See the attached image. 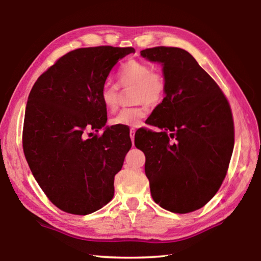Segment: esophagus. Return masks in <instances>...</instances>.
<instances>
[{
  "label": "esophagus",
  "instance_id": "1",
  "mask_svg": "<svg viewBox=\"0 0 261 261\" xmlns=\"http://www.w3.org/2000/svg\"><path fill=\"white\" fill-rule=\"evenodd\" d=\"M135 135H136V129H135V127H131V129H130V138H131L132 144H134V140H135Z\"/></svg>",
  "mask_w": 261,
  "mask_h": 261
}]
</instances>
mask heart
Instances as JSON below:
<instances>
[{
	"mask_svg": "<svg viewBox=\"0 0 261 261\" xmlns=\"http://www.w3.org/2000/svg\"><path fill=\"white\" fill-rule=\"evenodd\" d=\"M120 87H132V103L135 106L120 111L111 119L112 125L137 126L148 113L147 104L157 106L164 99L167 83L161 71L152 70L151 65L144 61L129 60L122 64L116 72ZM100 100L106 110L116 111L119 107V89L114 85L105 84L100 89Z\"/></svg>",
	"mask_w": 261,
	"mask_h": 261,
	"instance_id": "heart-1",
	"label": "heart"
}]
</instances>
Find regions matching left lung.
Instances as JSON below:
<instances>
[{
	"label": "left lung",
	"instance_id": "obj_1",
	"mask_svg": "<svg viewBox=\"0 0 261 261\" xmlns=\"http://www.w3.org/2000/svg\"><path fill=\"white\" fill-rule=\"evenodd\" d=\"M140 54L163 64L167 83L166 96L148 122L162 131H145L151 197L172 213L195 212L216 195L226 176L234 147L231 107L187 50L157 46ZM136 147L145 156L146 148Z\"/></svg>",
	"mask_w": 261,
	"mask_h": 261
}]
</instances>
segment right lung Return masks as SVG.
<instances>
[{
  "instance_id": "right-lung-1",
  "label": "right lung",
  "mask_w": 261,
  "mask_h": 261,
  "mask_svg": "<svg viewBox=\"0 0 261 261\" xmlns=\"http://www.w3.org/2000/svg\"><path fill=\"white\" fill-rule=\"evenodd\" d=\"M132 47L76 48L39 76L25 107L22 147L34 177L50 202L73 215H88L114 196V176L131 139L117 127L87 139L106 123L100 89Z\"/></svg>"
}]
</instances>
